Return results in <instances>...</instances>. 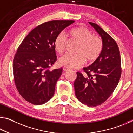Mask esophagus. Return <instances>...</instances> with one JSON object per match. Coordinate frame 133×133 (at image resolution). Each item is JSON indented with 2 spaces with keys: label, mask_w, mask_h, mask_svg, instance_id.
Segmentation results:
<instances>
[{
  "label": "esophagus",
  "mask_w": 133,
  "mask_h": 133,
  "mask_svg": "<svg viewBox=\"0 0 133 133\" xmlns=\"http://www.w3.org/2000/svg\"><path fill=\"white\" fill-rule=\"evenodd\" d=\"M70 70V68H69V67H67V66L63 67V70H64V71H67V70Z\"/></svg>",
  "instance_id": "1"
}]
</instances>
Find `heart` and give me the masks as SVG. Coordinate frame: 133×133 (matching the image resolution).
Here are the masks:
<instances>
[{
	"label": "heart",
	"instance_id": "1",
	"mask_svg": "<svg viewBox=\"0 0 133 133\" xmlns=\"http://www.w3.org/2000/svg\"><path fill=\"white\" fill-rule=\"evenodd\" d=\"M71 38L79 42L76 52L77 54L67 53L58 58L59 64L69 67H79L85 62H92L98 58L102 52L103 43L99 37L94 35L89 29L84 26L73 28L69 32ZM67 38L64 33H60L54 41V48L62 54L66 50Z\"/></svg>",
	"mask_w": 133,
	"mask_h": 133
}]
</instances>
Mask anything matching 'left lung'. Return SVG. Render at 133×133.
<instances>
[{
  "label": "left lung",
  "instance_id": "left-lung-1",
  "mask_svg": "<svg viewBox=\"0 0 133 133\" xmlns=\"http://www.w3.org/2000/svg\"><path fill=\"white\" fill-rule=\"evenodd\" d=\"M89 23L102 38V50L90 66L84 67L85 75L77 72L74 87L80 102L96 107L104 102L117 87L121 75V57L115 40L99 25Z\"/></svg>",
  "mask_w": 133,
  "mask_h": 133
}]
</instances>
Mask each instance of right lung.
Listing matches in <instances>:
<instances>
[{"label":"right lung","instance_id":"obj_1","mask_svg":"<svg viewBox=\"0 0 133 133\" xmlns=\"http://www.w3.org/2000/svg\"><path fill=\"white\" fill-rule=\"evenodd\" d=\"M74 21L54 20L39 25L23 40L13 61L14 81L19 93L31 104L39 105L50 101L63 69L50 70L57 60L56 37Z\"/></svg>","mask_w":133,"mask_h":133}]
</instances>
